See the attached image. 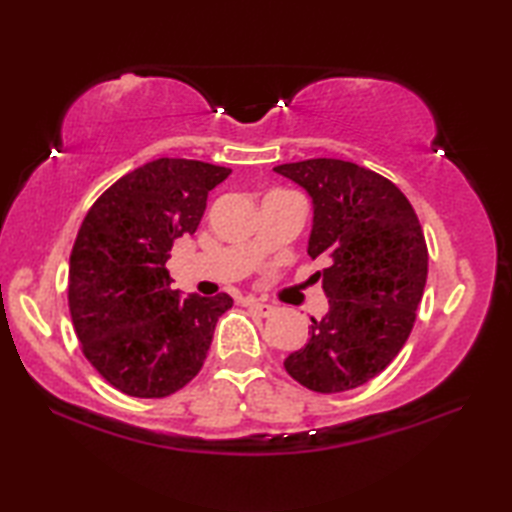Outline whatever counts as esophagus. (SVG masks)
Listing matches in <instances>:
<instances>
[{
    "label": "esophagus",
    "mask_w": 512,
    "mask_h": 512,
    "mask_svg": "<svg viewBox=\"0 0 512 512\" xmlns=\"http://www.w3.org/2000/svg\"><path fill=\"white\" fill-rule=\"evenodd\" d=\"M248 308L253 310L255 314H259V317H270V314L275 312V308L270 306V303H264V301H257V299H248Z\"/></svg>",
    "instance_id": "esophagus-1"
}]
</instances>
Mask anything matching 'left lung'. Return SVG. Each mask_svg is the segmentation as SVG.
Here are the masks:
<instances>
[{"mask_svg":"<svg viewBox=\"0 0 512 512\" xmlns=\"http://www.w3.org/2000/svg\"><path fill=\"white\" fill-rule=\"evenodd\" d=\"M312 198L308 255L323 259L330 310L286 372L319 394L365 385L409 339L427 284V242L413 206L394 182L336 158L275 167Z\"/></svg>","mask_w":512,"mask_h":512,"instance_id":"8db88e82","label":"left lung"}]
</instances>
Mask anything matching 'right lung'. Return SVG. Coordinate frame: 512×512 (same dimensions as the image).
<instances>
[{"label":"right lung","instance_id":"add662e5","mask_svg":"<svg viewBox=\"0 0 512 512\" xmlns=\"http://www.w3.org/2000/svg\"><path fill=\"white\" fill-rule=\"evenodd\" d=\"M231 169L158 158L116 180L76 235L68 303L85 358L134 398H165L195 378L215 323L233 306L171 290V246L198 228L209 191Z\"/></svg>","mask_w":512,"mask_h":512}]
</instances>
